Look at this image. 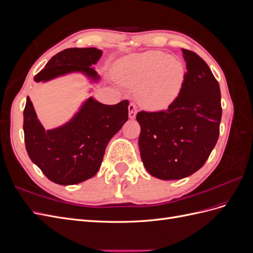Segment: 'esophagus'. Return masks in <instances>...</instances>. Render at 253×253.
Here are the masks:
<instances>
[{
    "label": "esophagus",
    "instance_id": "1",
    "mask_svg": "<svg viewBox=\"0 0 253 253\" xmlns=\"http://www.w3.org/2000/svg\"><path fill=\"white\" fill-rule=\"evenodd\" d=\"M136 113H137V105L135 103L131 102L128 105V117L131 119L135 118Z\"/></svg>",
    "mask_w": 253,
    "mask_h": 253
}]
</instances>
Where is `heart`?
<instances>
[{"label":"heart","instance_id":"b5f03b06","mask_svg":"<svg viewBox=\"0 0 253 253\" xmlns=\"http://www.w3.org/2000/svg\"><path fill=\"white\" fill-rule=\"evenodd\" d=\"M118 74L126 83H141L138 88L141 103L149 109L159 110L167 108L179 94L185 67L177 59L151 50L126 59Z\"/></svg>","mask_w":253,"mask_h":253}]
</instances>
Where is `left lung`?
<instances>
[{"label":"left lung","mask_w":253,"mask_h":253,"mask_svg":"<svg viewBox=\"0 0 253 253\" xmlns=\"http://www.w3.org/2000/svg\"><path fill=\"white\" fill-rule=\"evenodd\" d=\"M181 51L187 72L178 96L166 110L140 111L136 116L143 166L164 180L185 178L200 170L219 136V84L197 53Z\"/></svg>","instance_id":"8db88e82"}]
</instances>
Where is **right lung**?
I'll return each mask as SVG.
<instances>
[{
    "label": "right lung",
    "instance_id": "obj_1",
    "mask_svg": "<svg viewBox=\"0 0 253 253\" xmlns=\"http://www.w3.org/2000/svg\"><path fill=\"white\" fill-rule=\"evenodd\" d=\"M101 55L102 51L95 47L66 48L53 56L34 80L47 81L77 71L98 79L90 65ZM127 100L106 105L89 98L68 124L46 131L27 97L23 129L28 156L58 185H75L91 178L101 166L106 145L127 120Z\"/></svg>",
    "mask_w": 253,
    "mask_h": 253
}]
</instances>
